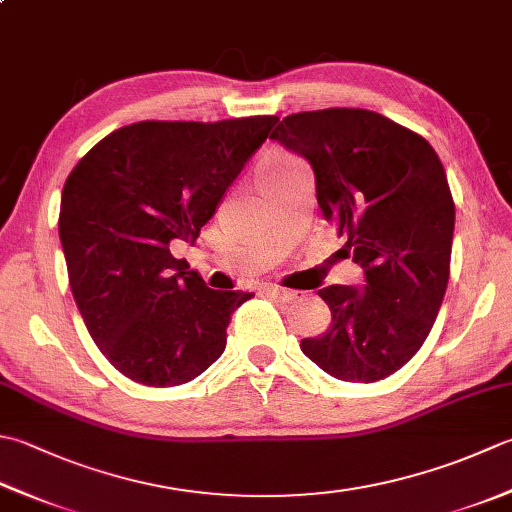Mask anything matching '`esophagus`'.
<instances>
[{
  "instance_id": "obj_1",
  "label": "esophagus",
  "mask_w": 512,
  "mask_h": 512,
  "mask_svg": "<svg viewBox=\"0 0 512 512\" xmlns=\"http://www.w3.org/2000/svg\"><path fill=\"white\" fill-rule=\"evenodd\" d=\"M266 293L273 297V299H277V302H282V304H295V302H299V293L297 290H288V288H268Z\"/></svg>"
}]
</instances>
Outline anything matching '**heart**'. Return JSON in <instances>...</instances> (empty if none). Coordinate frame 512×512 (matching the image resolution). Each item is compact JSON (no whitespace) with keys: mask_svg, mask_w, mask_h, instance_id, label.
Wrapping results in <instances>:
<instances>
[{"mask_svg":"<svg viewBox=\"0 0 512 512\" xmlns=\"http://www.w3.org/2000/svg\"><path fill=\"white\" fill-rule=\"evenodd\" d=\"M290 164H293V162H290V159H268V162H264L262 168H259V177H262V175H273V173H277V170H282V168H286Z\"/></svg>","mask_w":512,"mask_h":512,"instance_id":"heart-1","label":"heart"}]
</instances>
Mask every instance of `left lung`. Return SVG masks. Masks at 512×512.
<instances>
[{"instance_id": "8db88e82", "label": "left lung", "mask_w": 512, "mask_h": 512, "mask_svg": "<svg viewBox=\"0 0 512 512\" xmlns=\"http://www.w3.org/2000/svg\"><path fill=\"white\" fill-rule=\"evenodd\" d=\"M270 139L313 168L322 215L364 270L362 286L317 290L333 319L299 346L342 382L397 373L422 348L448 284L455 204L442 162L424 137L362 108L288 115Z\"/></svg>"}]
</instances>
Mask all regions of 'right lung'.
<instances>
[{"label": "right lung", "mask_w": 512, "mask_h": 512, "mask_svg": "<svg viewBox=\"0 0 512 512\" xmlns=\"http://www.w3.org/2000/svg\"><path fill=\"white\" fill-rule=\"evenodd\" d=\"M277 117L139 122L70 170L59 208L68 282L93 342L137 384H186L226 348L253 293L213 290L170 244H195Z\"/></svg>", "instance_id": "add662e5"}]
</instances>
